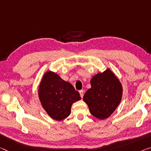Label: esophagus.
I'll return each mask as SVG.
<instances>
[{
	"instance_id": "obj_1",
	"label": "esophagus",
	"mask_w": 151,
	"mask_h": 151,
	"mask_svg": "<svg viewBox=\"0 0 151 151\" xmlns=\"http://www.w3.org/2000/svg\"><path fill=\"white\" fill-rule=\"evenodd\" d=\"M80 92V96L82 98V97L83 96V90H80V92Z\"/></svg>"
}]
</instances>
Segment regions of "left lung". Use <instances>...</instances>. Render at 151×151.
Masks as SVG:
<instances>
[{
  "mask_svg": "<svg viewBox=\"0 0 151 151\" xmlns=\"http://www.w3.org/2000/svg\"><path fill=\"white\" fill-rule=\"evenodd\" d=\"M91 88L83 97L90 113L100 119L112 114L119 105L122 96V86L110 69L94 76L90 80Z\"/></svg>",
  "mask_w": 151,
  "mask_h": 151,
  "instance_id": "1",
  "label": "left lung"
}]
</instances>
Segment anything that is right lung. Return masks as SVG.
I'll list each match as a JSON object with an SVG mask.
<instances>
[{"label": "right lung", "instance_id": "obj_1", "mask_svg": "<svg viewBox=\"0 0 151 151\" xmlns=\"http://www.w3.org/2000/svg\"><path fill=\"white\" fill-rule=\"evenodd\" d=\"M38 95L43 108L50 117L58 121L68 117L72 104L81 99L80 93L70 83L51 71L44 75Z\"/></svg>", "mask_w": 151, "mask_h": 151}]
</instances>
